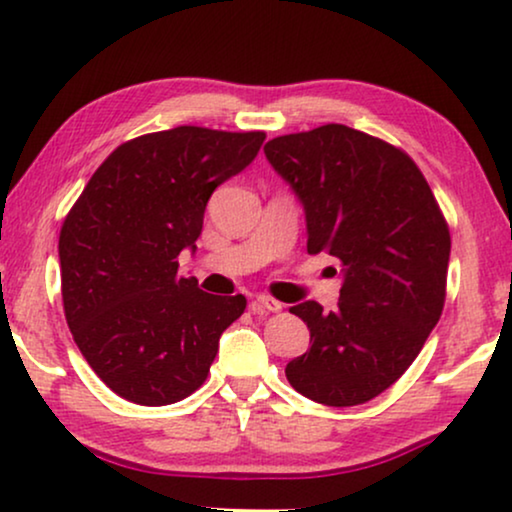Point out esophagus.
Masks as SVG:
<instances>
[{
  "label": "esophagus",
  "instance_id": "1",
  "mask_svg": "<svg viewBox=\"0 0 512 512\" xmlns=\"http://www.w3.org/2000/svg\"><path fill=\"white\" fill-rule=\"evenodd\" d=\"M256 305H261L263 310H268V312H282V307H284L282 303H279V300L270 298V296H258Z\"/></svg>",
  "mask_w": 512,
  "mask_h": 512
}]
</instances>
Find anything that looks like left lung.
Returning <instances> with one entry per match:
<instances>
[{"label": "left lung", "instance_id": "obj_1", "mask_svg": "<svg viewBox=\"0 0 512 512\" xmlns=\"http://www.w3.org/2000/svg\"><path fill=\"white\" fill-rule=\"evenodd\" d=\"M263 151L305 209L307 251H326L342 275L333 312L291 307L310 349L286 363V380L317 403L361 405L410 368L438 324L450 228L415 160L366 132L328 123Z\"/></svg>", "mask_w": 512, "mask_h": 512}]
</instances>
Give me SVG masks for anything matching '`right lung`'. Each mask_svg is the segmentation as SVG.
Instances as JSON below:
<instances>
[{"label":"right lung","mask_w":512,"mask_h":512,"mask_svg":"<svg viewBox=\"0 0 512 512\" xmlns=\"http://www.w3.org/2000/svg\"><path fill=\"white\" fill-rule=\"evenodd\" d=\"M265 132L195 125L118 146L60 230L67 326L83 359L125 401L170 405L207 380L219 338L247 298L179 277L216 186L256 158Z\"/></svg>","instance_id":"add662e5"}]
</instances>
